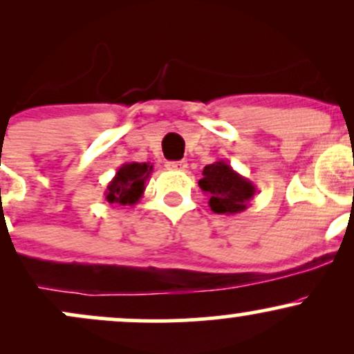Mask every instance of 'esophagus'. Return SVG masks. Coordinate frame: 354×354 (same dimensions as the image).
<instances>
[{"label":"esophagus","mask_w":354,"mask_h":354,"mask_svg":"<svg viewBox=\"0 0 354 354\" xmlns=\"http://www.w3.org/2000/svg\"><path fill=\"white\" fill-rule=\"evenodd\" d=\"M166 168L173 169V171H186V168H188V163H186L185 160L168 161V163H166Z\"/></svg>","instance_id":"obj_1"}]
</instances>
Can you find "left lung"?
Returning a JSON list of instances; mask_svg holds the SVG:
<instances>
[{"label": "left lung", "mask_w": 354, "mask_h": 354, "mask_svg": "<svg viewBox=\"0 0 354 354\" xmlns=\"http://www.w3.org/2000/svg\"><path fill=\"white\" fill-rule=\"evenodd\" d=\"M200 188L209 194V208L218 214H238L250 206L256 186L248 178L234 171L226 161L219 160L205 166Z\"/></svg>", "instance_id": "obj_1"}]
</instances>
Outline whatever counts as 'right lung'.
I'll use <instances>...</instances> for the list:
<instances>
[{"label":"right lung","instance_id":"1","mask_svg":"<svg viewBox=\"0 0 354 354\" xmlns=\"http://www.w3.org/2000/svg\"><path fill=\"white\" fill-rule=\"evenodd\" d=\"M153 173V165L149 163H124L118 168L111 181L104 191V200L113 206H133L143 196L146 181Z\"/></svg>","mask_w":354,"mask_h":354}]
</instances>
